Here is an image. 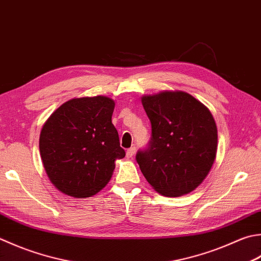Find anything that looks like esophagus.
I'll return each mask as SVG.
<instances>
[{"label": "esophagus", "mask_w": 261, "mask_h": 261, "mask_svg": "<svg viewBox=\"0 0 261 261\" xmlns=\"http://www.w3.org/2000/svg\"><path fill=\"white\" fill-rule=\"evenodd\" d=\"M135 152H136V147H131V148H129V149L126 150V157H127V158L132 157V156L135 155Z\"/></svg>", "instance_id": "esophagus-1"}]
</instances>
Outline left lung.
Returning <instances> with one entry per match:
<instances>
[{"instance_id": "obj_1", "label": "left lung", "mask_w": 261, "mask_h": 261, "mask_svg": "<svg viewBox=\"0 0 261 261\" xmlns=\"http://www.w3.org/2000/svg\"><path fill=\"white\" fill-rule=\"evenodd\" d=\"M141 103L151 123L149 144L136 155L142 174L163 196L193 191L216 158L217 126L211 111L185 91L144 96Z\"/></svg>"}]
</instances>
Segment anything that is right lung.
Instances as JSON below:
<instances>
[{
    "mask_svg": "<svg viewBox=\"0 0 261 261\" xmlns=\"http://www.w3.org/2000/svg\"><path fill=\"white\" fill-rule=\"evenodd\" d=\"M115 103L105 96L73 98L43 125L39 151L50 182L74 198L96 195L109 181L115 161L125 156L112 123Z\"/></svg>",
    "mask_w": 261,
    "mask_h": 261,
    "instance_id": "1",
    "label": "right lung"
}]
</instances>
